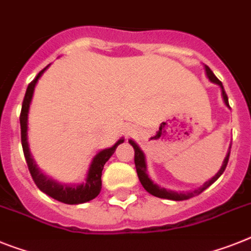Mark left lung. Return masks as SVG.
<instances>
[{"mask_svg": "<svg viewBox=\"0 0 251 251\" xmlns=\"http://www.w3.org/2000/svg\"><path fill=\"white\" fill-rule=\"evenodd\" d=\"M204 69H205V74H207L208 79H209L212 83L217 84V85H220L221 92H222L223 102H225V104H226V106L229 108L228 98H227L226 92H225V89H223L222 83H221L220 80L217 79L216 75L212 73V70H210L209 67L204 66ZM129 143L132 145L134 151H135V158H134V161H135V167H136V172H138V177H139V180H140V182H142L143 187H144L145 190L148 191L149 194H151V195H154V197H157V198H162V199H168V201H186V199H190V198H193V197H195V195H199L201 193H203V191L205 190L207 187H209L210 185L213 184L214 181L218 180V177H220L221 175L225 172L227 163H228L229 149H231V147H229L226 157H225V159H223V163H222V166H221L220 171L217 172L213 177L210 178V180L205 181V182H204L201 187H198V189H195V190L180 191V193H177V191L167 190V189H165V187L158 186L157 184H154V182H153V181L149 178L148 170H147V162H145L144 151L139 148V145L136 144L134 140H131V139L129 140Z\"/></svg>", "mask_w": 251, "mask_h": 251, "instance_id": "1", "label": "left lung"}]
</instances>
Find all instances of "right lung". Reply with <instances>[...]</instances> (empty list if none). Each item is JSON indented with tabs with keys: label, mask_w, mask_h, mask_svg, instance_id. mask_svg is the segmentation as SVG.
Masks as SVG:
<instances>
[{
	"label": "right lung",
	"mask_w": 251,
	"mask_h": 251,
	"mask_svg": "<svg viewBox=\"0 0 251 251\" xmlns=\"http://www.w3.org/2000/svg\"><path fill=\"white\" fill-rule=\"evenodd\" d=\"M48 67H50V65L44 67L43 70L38 74L37 77L29 84L26 93H25L24 100H23L22 113H20V127H22V145L23 151H24L25 161H26V165H28L31 177H33L39 190L43 191L44 194H47L48 197L61 201V203L83 204L98 197V194L100 193V189H102V178L100 177H102L103 167L106 165V162L111 158V155L115 153L116 148L121 143H124L125 139H119L112 147L102 149V151H100L94 155L92 162H90L89 170L86 172V176L83 182H79V184H62V182H58V181L53 180V178H50L46 174H43L37 166V163H35L34 158H33L30 153V149H29L28 115L31 100H33V94H34L35 85H37L39 77L43 75V73L47 70Z\"/></svg>",
	"instance_id": "obj_1"
}]
</instances>
